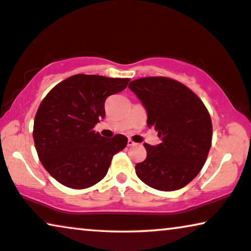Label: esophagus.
Returning a JSON list of instances; mask_svg holds the SVG:
<instances>
[{
	"label": "esophagus",
	"instance_id": "obj_1",
	"mask_svg": "<svg viewBox=\"0 0 251 251\" xmlns=\"http://www.w3.org/2000/svg\"><path fill=\"white\" fill-rule=\"evenodd\" d=\"M127 146H128V147H134V146H136V143H135L134 141H133V140L129 139L128 141H127Z\"/></svg>",
	"mask_w": 251,
	"mask_h": 251
}]
</instances>
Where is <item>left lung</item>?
<instances>
[{
    "mask_svg": "<svg viewBox=\"0 0 251 251\" xmlns=\"http://www.w3.org/2000/svg\"><path fill=\"white\" fill-rule=\"evenodd\" d=\"M128 88L147 111V125L162 142L145 143L146 159L135 165L139 179L151 188L172 192L199 175L208 157L212 124L201 99L188 87L166 76L133 80Z\"/></svg>",
    "mask_w": 251,
    "mask_h": 251,
    "instance_id": "left-lung-1",
    "label": "left lung"
}]
</instances>
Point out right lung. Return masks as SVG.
<instances>
[{
	"label": "right lung",
	"mask_w": 251,
	"mask_h": 251,
	"mask_svg": "<svg viewBox=\"0 0 251 251\" xmlns=\"http://www.w3.org/2000/svg\"><path fill=\"white\" fill-rule=\"evenodd\" d=\"M128 78L75 75L63 80L42 100L33 139L43 168L69 188L83 189L104 178L113 155L127 138L104 139L94 126L104 118L105 100L124 91Z\"/></svg>",
	"instance_id": "1"
}]
</instances>
